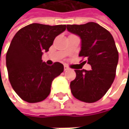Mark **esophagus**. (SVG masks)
I'll list each match as a JSON object with an SVG mask.
<instances>
[{
	"instance_id": "obj_1",
	"label": "esophagus",
	"mask_w": 129,
	"mask_h": 129,
	"mask_svg": "<svg viewBox=\"0 0 129 129\" xmlns=\"http://www.w3.org/2000/svg\"><path fill=\"white\" fill-rule=\"evenodd\" d=\"M69 69V67H68L67 66H64V70H65V71H66V70H68Z\"/></svg>"
}]
</instances>
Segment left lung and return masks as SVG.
<instances>
[{"instance_id":"8db88e82","label":"left lung","mask_w":129,"mask_h":129,"mask_svg":"<svg viewBox=\"0 0 129 129\" xmlns=\"http://www.w3.org/2000/svg\"><path fill=\"white\" fill-rule=\"evenodd\" d=\"M67 30L78 36L81 42L80 57L87 58L91 70H75L76 78L70 83L77 99L92 103L102 99L114 82L119 54L111 33L99 24H67Z\"/></svg>"}]
</instances>
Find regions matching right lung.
I'll use <instances>...</instances> for the list:
<instances>
[{
  "label": "right lung",
  "mask_w": 129,
  "mask_h": 129,
  "mask_svg": "<svg viewBox=\"0 0 129 129\" xmlns=\"http://www.w3.org/2000/svg\"><path fill=\"white\" fill-rule=\"evenodd\" d=\"M66 24L50 26L33 23L14 36L6 56L11 86L18 96L29 103L45 99L53 80L64 69L59 62L48 66L42 60L57 36L66 30Z\"/></svg>",
  "instance_id": "add662e5"
}]
</instances>
